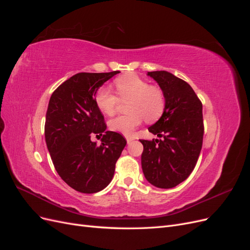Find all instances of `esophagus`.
Segmentation results:
<instances>
[{"mask_svg":"<svg viewBox=\"0 0 250 250\" xmlns=\"http://www.w3.org/2000/svg\"><path fill=\"white\" fill-rule=\"evenodd\" d=\"M126 141H127L128 144H129V143H131L133 141V138L132 137H126Z\"/></svg>","mask_w":250,"mask_h":250,"instance_id":"esophagus-1","label":"esophagus"}]
</instances>
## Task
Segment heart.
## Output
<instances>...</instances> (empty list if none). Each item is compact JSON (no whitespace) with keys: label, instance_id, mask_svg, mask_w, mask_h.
Returning <instances> with one entry per match:
<instances>
[{"label":"heart","instance_id":"heart-1","mask_svg":"<svg viewBox=\"0 0 250 250\" xmlns=\"http://www.w3.org/2000/svg\"><path fill=\"white\" fill-rule=\"evenodd\" d=\"M113 84L118 96L107 86H101L95 95L97 107L108 116L115 115L121 101L128 102L127 111L129 112L109 122L112 131L129 135L144 120L147 123H153L163 116L166 97L162 88L150 85L134 74L117 78Z\"/></svg>","mask_w":250,"mask_h":250}]
</instances>
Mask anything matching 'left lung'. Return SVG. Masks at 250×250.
Masks as SVG:
<instances>
[{"label":"left lung","instance_id":"obj_1","mask_svg":"<svg viewBox=\"0 0 250 250\" xmlns=\"http://www.w3.org/2000/svg\"><path fill=\"white\" fill-rule=\"evenodd\" d=\"M166 97V109L148 130L162 140H140L142 169L151 185L171 188L185 181L198 161L203 141L202 103L188 83L166 71L148 72Z\"/></svg>","mask_w":250,"mask_h":250}]
</instances>
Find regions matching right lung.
I'll use <instances>...</instances> for the list:
<instances>
[{
  "label": "right lung",
  "mask_w": 250,
  "mask_h": 250,
  "mask_svg": "<svg viewBox=\"0 0 250 250\" xmlns=\"http://www.w3.org/2000/svg\"><path fill=\"white\" fill-rule=\"evenodd\" d=\"M119 73H78L50 98L44 124L47 147L59 176L80 193H97L108 186L126 146L122 134L106 131L95 102L98 88ZM93 134L104 135L100 146L90 141Z\"/></svg>",
  "instance_id": "right-lung-1"
}]
</instances>
